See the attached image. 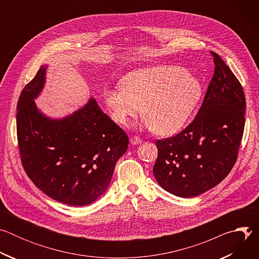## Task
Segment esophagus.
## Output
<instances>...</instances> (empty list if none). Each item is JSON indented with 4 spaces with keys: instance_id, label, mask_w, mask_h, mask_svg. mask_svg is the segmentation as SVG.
I'll return each instance as SVG.
<instances>
[{
    "instance_id": "obj_1",
    "label": "esophagus",
    "mask_w": 259,
    "mask_h": 259,
    "mask_svg": "<svg viewBox=\"0 0 259 259\" xmlns=\"http://www.w3.org/2000/svg\"><path fill=\"white\" fill-rule=\"evenodd\" d=\"M130 142H131V144L136 145V144L141 143V142H142V139H141L140 137H138V136H133V137L130 138Z\"/></svg>"
}]
</instances>
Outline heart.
<instances>
[{"mask_svg": "<svg viewBox=\"0 0 259 259\" xmlns=\"http://www.w3.org/2000/svg\"><path fill=\"white\" fill-rule=\"evenodd\" d=\"M203 95L201 82L181 67L160 65L133 70L122 87L104 92L114 121L127 125L143 108L147 127L162 136L178 133L187 125Z\"/></svg>", "mask_w": 259, "mask_h": 259, "instance_id": "1", "label": "heart"}]
</instances>
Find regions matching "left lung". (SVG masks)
I'll list each match as a JSON object with an SVG mask.
<instances>
[{
    "label": "left lung",
    "instance_id": "obj_1",
    "mask_svg": "<svg viewBox=\"0 0 259 259\" xmlns=\"http://www.w3.org/2000/svg\"><path fill=\"white\" fill-rule=\"evenodd\" d=\"M210 53L214 73L194 121L178 134L156 141L155 178L177 197H196L223 181L237 161L244 133L243 87L220 56Z\"/></svg>",
    "mask_w": 259,
    "mask_h": 259
}]
</instances>
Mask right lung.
I'll use <instances>...</instances> for the list:
<instances>
[{
    "label": "right lung",
    "mask_w": 259,
    "mask_h": 259,
    "mask_svg": "<svg viewBox=\"0 0 259 259\" xmlns=\"http://www.w3.org/2000/svg\"><path fill=\"white\" fill-rule=\"evenodd\" d=\"M45 73L46 66H42L17 102L21 164L34 186L53 200L85 206L106 191L129 138L94 98L63 119L44 116L33 99L44 87Z\"/></svg>",
    "instance_id": "add662e5"
}]
</instances>
